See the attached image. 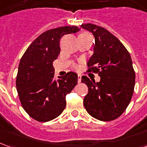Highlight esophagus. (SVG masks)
<instances>
[{"label":"esophagus","instance_id":"obj_1","mask_svg":"<svg viewBox=\"0 0 147 147\" xmlns=\"http://www.w3.org/2000/svg\"><path fill=\"white\" fill-rule=\"evenodd\" d=\"M81 82V75H78V83H80Z\"/></svg>","mask_w":147,"mask_h":147}]
</instances>
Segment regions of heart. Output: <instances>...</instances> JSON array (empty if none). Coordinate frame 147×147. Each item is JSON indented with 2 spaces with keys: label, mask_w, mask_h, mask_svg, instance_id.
I'll return each mask as SVG.
<instances>
[{
  "label": "heart",
  "mask_w": 147,
  "mask_h": 147,
  "mask_svg": "<svg viewBox=\"0 0 147 147\" xmlns=\"http://www.w3.org/2000/svg\"><path fill=\"white\" fill-rule=\"evenodd\" d=\"M86 34V33H83V34Z\"/></svg>",
  "instance_id": "heart-1"
}]
</instances>
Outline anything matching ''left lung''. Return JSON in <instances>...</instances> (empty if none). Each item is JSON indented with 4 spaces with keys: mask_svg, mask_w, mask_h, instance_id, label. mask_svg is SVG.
<instances>
[{
    "mask_svg": "<svg viewBox=\"0 0 147 147\" xmlns=\"http://www.w3.org/2000/svg\"><path fill=\"white\" fill-rule=\"evenodd\" d=\"M81 27L94 37V53L87 62L88 71L98 73L99 82L86 76L81 82L88 86L83 99L87 113L97 120L110 121L125 111L132 98L136 74L130 53L113 34L92 24Z\"/></svg>",
    "mask_w": 147,
    "mask_h": 147,
    "instance_id": "1",
    "label": "left lung"
}]
</instances>
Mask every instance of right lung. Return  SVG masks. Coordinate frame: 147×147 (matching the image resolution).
I'll return each mask as SVG.
<instances>
[{"label": "right lung", "mask_w": 147, "mask_h": 147, "mask_svg": "<svg viewBox=\"0 0 147 147\" xmlns=\"http://www.w3.org/2000/svg\"><path fill=\"white\" fill-rule=\"evenodd\" d=\"M79 30L76 26L46 30L21 58L16 82L18 95L24 110L37 121L47 122L60 116L66 106V95L77 84L78 76L72 71L54 80L53 62L60 54L61 37Z\"/></svg>", "instance_id": "add662e5"}]
</instances>
